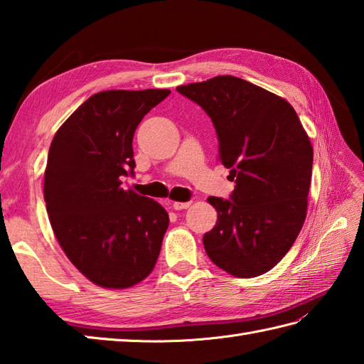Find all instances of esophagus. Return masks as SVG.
<instances>
[{
    "label": "esophagus",
    "mask_w": 364,
    "mask_h": 364,
    "mask_svg": "<svg viewBox=\"0 0 364 364\" xmlns=\"http://www.w3.org/2000/svg\"><path fill=\"white\" fill-rule=\"evenodd\" d=\"M189 206H191V202H175L173 210L181 211V210H186V208H189Z\"/></svg>",
    "instance_id": "esophagus-1"
}]
</instances>
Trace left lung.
<instances>
[{
	"mask_svg": "<svg viewBox=\"0 0 364 364\" xmlns=\"http://www.w3.org/2000/svg\"><path fill=\"white\" fill-rule=\"evenodd\" d=\"M176 90L210 115L219 161L236 183L228 200L208 198L218 210L215 227L203 236L208 257L235 277L266 274L304 227L313 168L310 139L286 100L236 76Z\"/></svg>",
	"mask_w": 364,
	"mask_h": 364,
	"instance_id": "1",
	"label": "left lung"
}]
</instances>
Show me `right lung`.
Returning <instances> with one entry per match:
<instances>
[{
	"mask_svg": "<svg viewBox=\"0 0 364 364\" xmlns=\"http://www.w3.org/2000/svg\"><path fill=\"white\" fill-rule=\"evenodd\" d=\"M168 94L98 92L53 137L43 183L50 223L67 258L103 288L142 282L159 257L167 211L120 184L134 173L137 125Z\"/></svg>",
	"mask_w": 364,
	"mask_h": 364,
	"instance_id": "right-lung-1",
	"label": "right lung"
}]
</instances>
